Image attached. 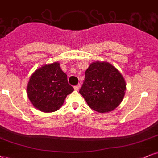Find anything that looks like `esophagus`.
I'll list each match as a JSON object with an SVG mask.
<instances>
[{
  "label": "esophagus",
  "instance_id": "34e87169",
  "mask_svg": "<svg viewBox=\"0 0 158 158\" xmlns=\"http://www.w3.org/2000/svg\"><path fill=\"white\" fill-rule=\"evenodd\" d=\"M81 88V84H77L74 86V89H75V90H78V89Z\"/></svg>",
  "mask_w": 158,
  "mask_h": 158
}]
</instances>
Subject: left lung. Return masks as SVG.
Returning <instances> with one entry per match:
<instances>
[{
	"mask_svg": "<svg viewBox=\"0 0 158 158\" xmlns=\"http://www.w3.org/2000/svg\"><path fill=\"white\" fill-rule=\"evenodd\" d=\"M125 90V81L119 72L109 63L97 61L85 71L79 92L91 109L106 113L119 106Z\"/></svg>",
	"mask_w": 158,
	"mask_h": 158,
	"instance_id": "left-lung-1",
	"label": "left lung"
}]
</instances>
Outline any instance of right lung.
<instances>
[{"label":"right lung","instance_id":"obj_1","mask_svg":"<svg viewBox=\"0 0 158 158\" xmlns=\"http://www.w3.org/2000/svg\"><path fill=\"white\" fill-rule=\"evenodd\" d=\"M73 91V87L68 83L67 75L57 62L36 70L27 87L28 97L34 106L46 113L58 110Z\"/></svg>","mask_w":158,"mask_h":158}]
</instances>
